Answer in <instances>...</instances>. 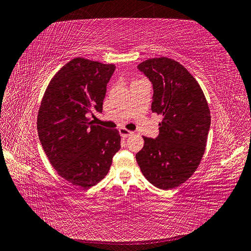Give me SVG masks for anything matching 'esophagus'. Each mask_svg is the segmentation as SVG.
<instances>
[{
    "instance_id": "1",
    "label": "esophagus",
    "mask_w": 251,
    "mask_h": 251,
    "mask_svg": "<svg viewBox=\"0 0 251 251\" xmlns=\"http://www.w3.org/2000/svg\"><path fill=\"white\" fill-rule=\"evenodd\" d=\"M119 134H120L121 136H123V137L126 138V137H128V136L133 135L134 132L128 131V130H126V128H125V127H120V128H119Z\"/></svg>"
}]
</instances>
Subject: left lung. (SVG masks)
<instances>
[{"label":"left lung","instance_id":"1","mask_svg":"<svg viewBox=\"0 0 251 251\" xmlns=\"http://www.w3.org/2000/svg\"><path fill=\"white\" fill-rule=\"evenodd\" d=\"M137 68L153 85L151 112L163 119L155 139L143 137L136 160L151 184L172 189L200 164L210 127L208 104L199 83L176 60L150 58Z\"/></svg>","mask_w":251,"mask_h":251}]
</instances>
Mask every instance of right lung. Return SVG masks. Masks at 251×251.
I'll list each match as a JSON object with an SVG mask.
<instances>
[{
  "mask_svg": "<svg viewBox=\"0 0 251 251\" xmlns=\"http://www.w3.org/2000/svg\"><path fill=\"white\" fill-rule=\"evenodd\" d=\"M115 66L73 58L53 77L37 115L45 154L60 177L88 188L108 174L120 149L117 130L93 125L89 116L102 112L107 85Z\"/></svg>",
  "mask_w": 251,
  "mask_h": 251,
  "instance_id": "obj_1",
  "label": "right lung"
}]
</instances>
